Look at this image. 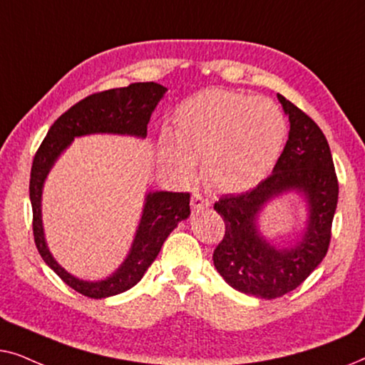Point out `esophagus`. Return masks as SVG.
Masks as SVG:
<instances>
[{"mask_svg": "<svg viewBox=\"0 0 365 365\" xmlns=\"http://www.w3.org/2000/svg\"><path fill=\"white\" fill-rule=\"evenodd\" d=\"M191 206H192V209L194 211H201V209H204V207H207L209 206V201L207 199H204L201 194H192V197H191Z\"/></svg>", "mask_w": 365, "mask_h": 365, "instance_id": "34e87169", "label": "esophagus"}]
</instances>
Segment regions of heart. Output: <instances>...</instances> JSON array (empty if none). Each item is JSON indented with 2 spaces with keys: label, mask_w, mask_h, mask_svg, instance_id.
<instances>
[{
  "label": "heart",
  "mask_w": 365,
  "mask_h": 365,
  "mask_svg": "<svg viewBox=\"0 0 365 365\" xmlns=\"http://www.w3.org/2000/svg\"><path fill=\"white\" fill-rule=\"evenodd\" d=\"M287 131L286 116L271 99L206 89L176 108L174 138H163V156L181 176H191L201 159L209 186L242 192L272 171Z\"/></svg>",
  "instance_id": "1"
}]
</instances>
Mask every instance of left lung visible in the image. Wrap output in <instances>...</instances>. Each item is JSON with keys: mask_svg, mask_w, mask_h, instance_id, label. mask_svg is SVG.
<instances>
[{"mask_svg": "<svg viewBox=\"0 0 365 365\" xmlns=\"http://www.w3.org/2000/svg\"><path fill=\"white\" fill-rule=\"evenodd\" d=\"M289 116V139L272 174L251 191L227 194L214 204L226 234L212 254L224 281L239 292L276 299L311 276L331 242L339 184L331 149L321 128L297 106L277 94ZM296 192L304 197L308 219L294 242L274 245L260 232L258 217L274 198Z\"/></svg>", "mask_w": 365, "mask_h": 365, "instance_id": "1", "label": "left lung"}]
</instances>
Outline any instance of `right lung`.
I'll use <instances>...</instances> for the list:
<instances>
[{
  "mask_svg": "<svg viewBox=\"0 0 365 365\" xmlns=\"http://www.w3.org/2000/svg\"><path fill=\"white\" fill-rule=\"evenodd\" d=\"M166 91L168 89L158 83H133L126 88L108 89L84 98L54 121L33 159L29 199L33 207L34 242L43 261L69 287L86 297H111L136 286L158 257L169 234L174 231V227H178L179 222L189 217L191 196L189 192H148L131 249L121 266L101 281H83L59 266L49 252L41 216L44 181L58 158L71 146L74 138L88 136V134L146 138L149 118Z\"/></svg>",
  "mask_w": 365,
  "mask_h": 365,
  "instance_id": "1",
  "label": "right lung"
}]
</instances>
